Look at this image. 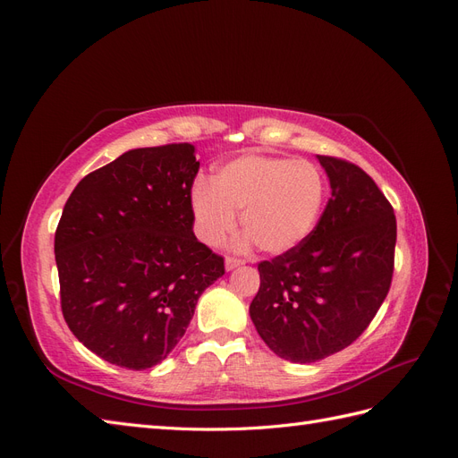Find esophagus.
I'll return each mask as SVG.
<instances>
[{
    "label": "esophagus",
    "mask_w": 458,
    "mask_h": 458,
    "mask_svg": "<svg viewBox=\"0 0 458 458\" xmlns=\"http://www.w3.org/2000/svg\"><path fill=\"white\" fill-rule=\"evenodd\" d=\"M242 259L241 258H234V256H227L225 258V269L227 271H231V269H234V267H239V266H242Z\"/></svg>",
    "instance_id": "obj_1"
}]
</instances>
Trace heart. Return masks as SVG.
<instances>
[{"mask_svg": "<svg viewBox=\"0 0 458 458\" xmlns=\"http://www.w3.org/2000/svg\"><path fill=\"white\" fill-rule=\"evenodd\" d=\"M327 197L323 172L311 162L244 155L214 175V185L199 182L191 195L197 231L208 244H219L237 227L261 252L284 254L306 241L318 224Z\"/></svg>", "mask_w": 458, "mask_h": 458, "instance_id": "1", "label": "heart"}]
</instances>
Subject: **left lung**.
Segmentation results:
<instances>
[{"label":"left lung","instance_id":"1","mask_svg":"<svg viewBox=\"0 0 458 458\" xmlns=\"http://www.w3.org/2000/svg\"><path fill=\"white\" fill-rule=\"evenodd\" d=\"M332 197L300 246L259 261L250 317L269 350L293 363H315L363 335L394 275L395 214L359 165L317 155Z\"/></svg>","mask_w":458,"mask_h":458}]
</instances>
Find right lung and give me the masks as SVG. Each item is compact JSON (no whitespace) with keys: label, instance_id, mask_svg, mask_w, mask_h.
Here are the masks:
<instances>
[{"label":"right lung","instance_id":"obj_1","mask_svg":"<svg viewBox=\"0 0 458 458\" xmlns=\"http://www.w3.org/2000/svg\"><path fill=\"white\" fill-rule=\"evenodd\" d=\"M195 147L123 152L88 174L55 231L61 310L72 335L105 361L143 370L183 338L224 258L192 233Z\"/></svg>","mask_w":458,"mask_h":458}]
</instances>
